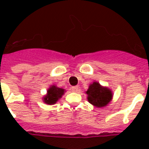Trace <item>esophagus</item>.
Here are the masks:
<instances>
[{
  "mask_svg": "<svg viewBox=\"0 0 149 149\" xmlns=\"http://www.w3.org/2000/svg\"><path fill=\"white\" fill-rule=\"evenodd\" d=\"M79 90V87L78 86H72V87H71V91H72V92H78Z\"/></svg>",
  "mask_w": 149,
  "mask_h": 149,
  "instance_id": "1",
  "label": "esophagus"
}]
</instances>
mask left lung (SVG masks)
<instances>
[{"mask_svg":"<svg viewBox=\"0 0 149 149\" xmlns=\"http://www.w3.org/2000/svg\"><path fill=\"white\" fill-rule=\"evenodd\" d=\"M89 103L97 107L107 106L112 100V91L105 86H102L97 82H93L89 86L86 92Z\"/></svg>","mask_w":149,"mask_h":149,"instance_id":"1","label":"left lung"}]
</instances>
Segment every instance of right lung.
I'll return each instance as SVG.
<instances>
[{"instance_id": "obj_1", "label": "right lung", "mask_w": 149, "mask_h": 149, "mask_svg": "<svg viewBox=\"0 0 149 149\" xmlns=\"http://www.w3.org/2000/svg\"><path fill=\"white\" fill-rule=\"evenodd\" d=\"M64 92H65L64 89L59 88L55 85H52L48 90L47 94L43 97V101L49 105L56 104L58 99H60L62 96L64 94Z\"/></svg>"}]
</instances>
